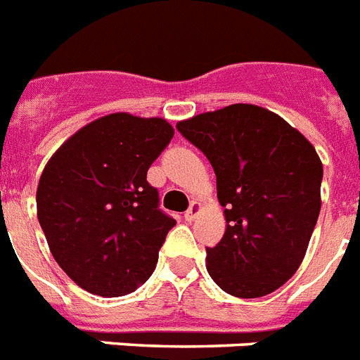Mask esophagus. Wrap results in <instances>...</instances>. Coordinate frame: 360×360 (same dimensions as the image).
<instances>
[{
	"instance_id": "esophagus-1",
	"label": "esophagus",
	"mask_w": 360,
	"mask_h": 360,
	"mask_svg": "<svg viewBox=\"0 0 360 360\" xmlns=\"http://www.w3.org/2000/svg\"><path fill=\"white\" fill-rule=\"evenodd\" d=\"M201 212V205L198 203V201H192V205H190V209L185 212V220L186 221H194L195 218H198V214Z\"/></svg>"
}]
</instances>
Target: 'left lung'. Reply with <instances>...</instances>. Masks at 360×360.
<instances>
[{"label": "left lung", "instance_id": "1", "mask_svg": "<svg viewBox=\"0 0 360 360\" xmlns=\"http://www.w3.org/2000/svg\"><path fill=\"white\" fill-rule=\"evenodd\" d=\"M214 168L226 235L207 248V271L235 297H261L302 264L320 214L322 160L281 116L235 103L177 124Z\"/></svg>", "mask_w": 360, "mask_h": 360}]
</instances>
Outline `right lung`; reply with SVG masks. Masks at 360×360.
<instances>
[{
    "instance_id": "right-lung-1",
    "label": "right lung",
    "mask_w": 360,
    "mask_h": 360,
    "mask_svg": "<svg viewBox=\"0 0 360 360\" xmlns=\"http://www.w3.org/2000/svg\"><path fill=\"white\" fill-rule=\"evenodd\" d=\"M174 136L162 118L107 114L72 134L48 160L37 214L49 251L90 294L124 296L153 274L172 216L148 170Z\"/></svg>"
}]
</instances>
